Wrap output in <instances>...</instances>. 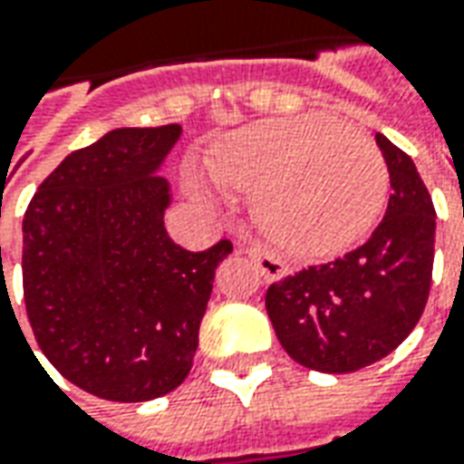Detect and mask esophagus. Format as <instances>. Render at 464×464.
Instances as JSON below:
<instances>
[{
  "mask_svg": "<svg viewBox=\"0 0 464 464\" xmlns=\"http://www.w3.org/2000/svg\"><path fill=\"white\" fill-rule=\"evenodd\" d=\"M243 251L248 254V258L258 266V271H261L264 278H268V281H274V278H284L288 274V266L284 264L274 251H268L266 246H261V243H248Z\"/></svg>",
  "mask_w": 464,
  "mask_h": 464,
  "instance_id": "34e87169",
  "label": "esophagus"
}]
</instances>
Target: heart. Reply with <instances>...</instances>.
I'll return each instance as SVG.
<instances>
[{
  "label": "heart",
  "mask_w": 464,
  "mask_h": 464,
  "mask_svg": "<svg viewBox=\"0 0 464 464\" xmlns=\"http://www.w3.org/2000/svg\"><path fill=\"white\" fill-rule=\"evenodd\" d=\"M210 176L190 188L213 198L218 186L256 198V218L299 256H329L362 241L384 210L390 168L377 142L329 115L254 122L210 158Z\"/></svg>",
  "instance_id": "heart-1"
}]
</instances>
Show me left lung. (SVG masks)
<instances>
[{"instance_id": "8db88e82", "label": "left lung", "mask_w": 464, "mask_h": 464, "mask_svg": "<svg viewBox=\"0 0 464 464\" xmlns=\"http://www.w3.org/2000/svg\"><path fill=\"white\" fill-rule=\"evenodd\" d=\"M377 145L392 193L372 238L266 291L278 342L314 372L346 374L384 359L417 326L430 296L435 206L412 158L382 132Z\"/></svg>"}]
</instances>
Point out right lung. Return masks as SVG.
<instances>
[{"label": "right lung", "instance_id": "add662e5", "mask_svg": "<svg viewBox=\"0 0 464 464\" xmlns=\"http://www.w3.org/2000/svg\"><path fill=\"white\" fill-rule=\"evenodd\" d=\"M180 125L120 128L42 180L22 221V288L42 354L74 387L148 401L188 377L221 238L186 251L165 231L155 176ZM32 349V346H29Z\"/></svg>", "mask_w": 464, "mask_h": 464}]
</instances>
